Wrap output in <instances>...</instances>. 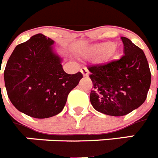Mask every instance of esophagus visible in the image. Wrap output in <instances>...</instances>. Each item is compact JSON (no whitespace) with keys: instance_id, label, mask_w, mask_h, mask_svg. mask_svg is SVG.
Wrapping results in <instances>:
<instances>
[{"instance_id":"34e87169","label":"esophagus","mask_w":158,"mask_h":158,"mask_svg":"<svg viewBox=\"0 0 158 158\" xmlns=\"http://www.w3.org/2000/svg\"><path fill=\"white\" fill-rule=\"evenodd\" d=\"M81 73L83 74L84 77H87L89 76V70H88V69L86 68V67H83V68H81Z\"/></svg>"}]
</instances>
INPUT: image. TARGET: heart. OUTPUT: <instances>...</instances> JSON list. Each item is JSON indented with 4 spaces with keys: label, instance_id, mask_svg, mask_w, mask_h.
<instances>
[{
    "label": "heart",
    "instance_id": "obj_1",
    "mask_svg": "<svg viewBox=\"0 0 158 158\" xmlns=\"http://www.w3.org/2000/svg\"><path fill=\"white\" fill-rule=\"evenodd\" d=\"M115 45L113 43H104L99 45H96L93 47V52L98 54H107L111 52H114Z\"/></svg>",
    "mask_w": 158,
    "mask_h": 158
}]
</instances>
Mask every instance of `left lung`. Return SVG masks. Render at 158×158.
Wrapping results in <instances>:
<instances>
[{"instance_id":"1","label":"left lung","mask_w":158,"mask_h":158,"mask_svg":"<svg viewBox=\"0 0 158 158\" xmlns=\"http://www.w3.org/2000/svg\"><path fill=\"white\" fill-rule=\"evenodd\" d=\"M124 55L88 68L93 89L90 101L99 112L111 116L127 115L145 102L151 83V73L142 49L121 37Z\"/></svg>"}]
</instances>
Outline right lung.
Listing matches in <instances>:
<instances>
[{
    "label": "right lung",
    "mask_w": 158,
    "mask_h": 158,
    "mask_svg": "<svg viewBox=\"0 0 158 158\" xmlns=\"http://www.w3.org/2000/svg\"><path fill=\"white\" fill-rule=\"evenodd\" d=\"M54 41L43 34L31 37L14 49L4 72L8 96L16 109L36 118L58 115L68 95L83 77L68 74L54 51Z\"/></svg>",
    "instance_id": "right-lung-1"
}]
</instances>
